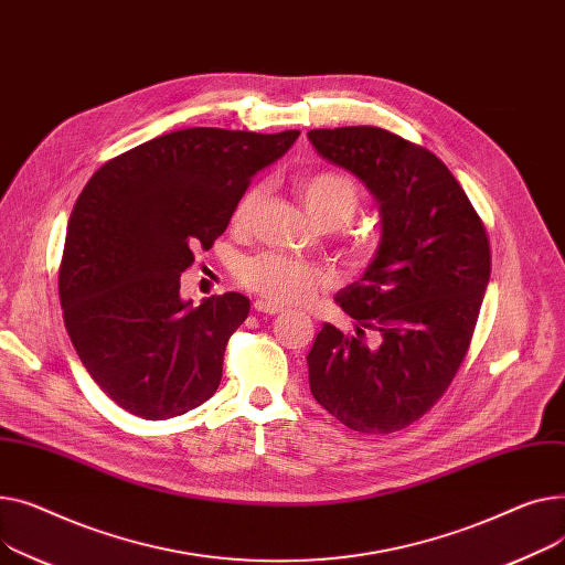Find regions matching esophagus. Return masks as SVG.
I'll use <instances>...</instances> for the list:
<instances>
[{"label": "esophagus", "mask_w": 565, "mask_h": 565, "mask_svg": "<svg viewBox=\"0 0 565 565\" xmlns=\"http://www.w3.org/2000/svg\"><path fill=\"white\" fill-rule=\"evenodd\" d=\"M255 312H264V315H280L282 308L274 301H269V298H257V301L253 303Z\"/></svg>", "instance_id": "34e87169"}]
</instances>
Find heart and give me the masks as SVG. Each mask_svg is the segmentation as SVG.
<instances>
[{
    "label": "heart",
    "instance_id": "1",
    "mask_svg": "<svg viewBox=\"0 0 565 565\" xmlns=\"http://www.w3.org/2000/svg\"><path fill=\"white\" fill-rule=\"evenodd\" d=\"M296 193L301 198L308 216L323 230L344 227L360 210V189L344 173L321 171L308 175L296 184ZM257 198L259 189H248L237 203L232 221L237 225L248 223L257 205ZM342 255L351 267H362L372 255V246L360 237H347ZM237 278L250 291H257L276 303L303 301V298L312 296L319 287L326 285V274L315 264L274 250H262L244 257L237 267Z\"/></svg>",
    "mask_w": 565,
    "mask_h": 565
}]
</instances>
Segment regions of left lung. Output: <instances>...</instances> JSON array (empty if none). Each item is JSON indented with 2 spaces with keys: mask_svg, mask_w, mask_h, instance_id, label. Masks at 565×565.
Instances as JSON below:
<instances>
[{
  "mask_svg": "<svg viewBox=\"0 0 565 565\" xmlns=\"http://www.w3.org/2000/svg\"><path fill=\"white\" fill-rule=\"evenodd\" d=\"M308 139L367 186L381 216L367 271L335 296L355 333L323 323L308 353L310 392L349 428L392 434L440 399L468 353L490 278L488 235L426 148L370 125L310 129Z\"/></svg>",
  "mask_w": 565,
  "mask_h": 565,
  "instance_id": "8db88e82",
  "label": "left lung"
}]
</instances>
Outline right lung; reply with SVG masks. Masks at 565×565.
Returning <instances> with one entry per match:
<instances>
[{
    "label": "right lung",
    "mask_w": 565,
    "mask_h": 565,
    "mask_svg": "<svg viewBox=\"0 0 565 565\" xmlns=\"http://www.w3.org/2000/svg\"><path fill=\"white\" fill-rule=\"evenodd\" d=\"M298 135L171 131L107 161L79 193L58 269L63 321L90 379L127 413L169 419L216 392L250 303L225 291L193 306L180 276Z\"/></svg>",
    "instance_id": "right-lung-1"
}]
</instances>
